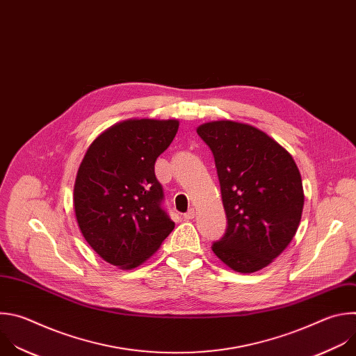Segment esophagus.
<instances>
[{
	"mask_svg": "<svg viewBox=\"0 0 356 356\" xmlns=\"http://www.w3.org/2000/svg\"><path fill=\"white\" fill-rule=\"evenodd\" d=\"M195 216H196L195 209H189V210L185 213V215H184V219H185V220H192Z\"/></svg>",
	"mask_w": 356,
	"mask_h": 356,
	"instance_id": "34e87169",
	"label": "esophagus"
}]
</instances>
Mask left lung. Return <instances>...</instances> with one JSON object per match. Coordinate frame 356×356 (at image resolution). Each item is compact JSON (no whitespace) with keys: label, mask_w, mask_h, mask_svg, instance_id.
Returning a JSON list of instances; mask_svg holds the SVG:
<instances>
[{"label":"left lung","mask_w":356,"mask_h":356,"mask_svg":"<svg viewBox=\"0 0 356 356\" xmlns=\"http://www.w3.org/2000/svg\"><path fill=\"white\" fill-rule=\"evenodd\" d=\"M196 131L215 157L227 218L211 250L236 272H257L298 232L305 204L299 168L286 149L251 124L215 120Z\"/></svg>","instance_id":"8db88e82"}]
</instances>
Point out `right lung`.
Instances as JSON below:
<instances>
[{
    "label": "right lung",
    "instance_id": "add662e5",
    "mask_svg": "<svg viewBox=\"0 0 356 356\" xmlns=\"http://www.w3.org/2000/svg\"><path fill=\"white\" fill-rule=\"evenodd\" d=\"M177 119H127L90 145L74 182L79 227L106 262L133 269L157 252L175 223L161 209L157 157L171 145Z\"/></svg>",
    "mask_w": 356,
    "mask_h": 356
}]
</instances>
